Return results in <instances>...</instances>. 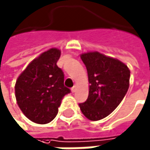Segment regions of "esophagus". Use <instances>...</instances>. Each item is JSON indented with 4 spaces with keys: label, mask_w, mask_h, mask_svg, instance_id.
<instances>
[{
    "label": "esophagus",
    "mask_w": 150,
    "mask_h": 150,
    "mask_svg": "<svg viewBox=\"0 0 150 150\" xmlns=\"http://www.w3.org/2000/svg\"><path fill=\"white\" fill-rule=\"evenodd\" d=\"M71 91H72V92H74V91H76V85H74V86L71 88Z\"/></svg>",
    "instance_id": "1"
}]
</instances>
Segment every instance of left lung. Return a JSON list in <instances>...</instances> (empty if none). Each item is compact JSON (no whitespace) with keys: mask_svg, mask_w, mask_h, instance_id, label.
<instances>
[{"mask_svg":"<svg viewBox=\"0 0 150 150\" xmlns=\"http://www.w3.org/2000/svg\"><path fill=\"white\" fill-rule=\"evenodd\" d=\"M90 83L86 101L80 103L82 113L91 121L105 118L118 106L128 91L130 70L126 65L99 52L81 55Z\"/></svg>","mask_w":150,"mask_h":150,"instance_id":"left-lung-1","label":"left lung"}]
</instances>
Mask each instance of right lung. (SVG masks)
<instances>
[{"instance_id": "1", "label": "right lung", "mask_w": 150, "mask_h": 150, "mask_svg": "<svg viewBox=\"0 0 150 150\" xmlns=\"http://www.w3.org/2000/svg\"><path fill=\"white\" fill-rule=\"evenodd\" d=\"M60 50L52 48L32 61L18 76L15 92L18 107L28 119L48 124L55 118L64 96V73L57 66Z\"/></svg>"}]
</instances>
